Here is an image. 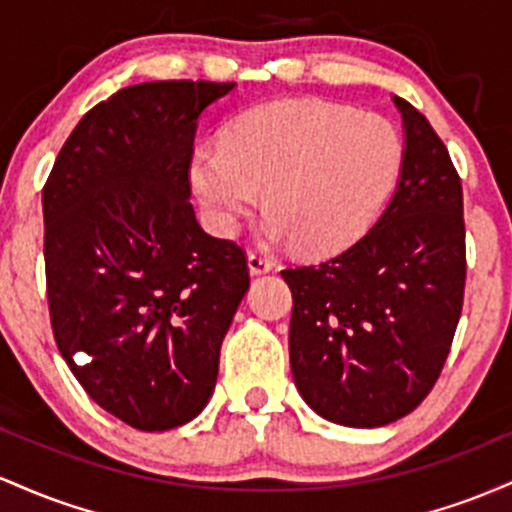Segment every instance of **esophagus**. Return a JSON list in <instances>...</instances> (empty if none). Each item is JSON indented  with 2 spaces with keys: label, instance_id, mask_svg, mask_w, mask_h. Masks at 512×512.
<instances>
[{
  "label": "esophagus",
  "instance_id": "obj_1",
  "mask_svg": "<svg viewBox=\"0 0 512 512\" xmlns=\"http://www.w3.org/2000/svg\"><path fill=\"white\" fill-rule=\"evenodd\" d=\"M273 266H275V263H273L268 256L256 254V251H251V254H249V271L254 273V275H261V273L273 271Z\"/></svg>",
  "mask_w": 512,
  "mask_h": 512
}]
</instances>
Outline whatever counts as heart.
<instances>
[{
  "mask_svg": "<svg viewBox=\"0 0 512 512\" xmlns=\"http://www.w3.org/2000/svg\"><path fill=\"white\" fill-rule=\"evenodd\" d=\"M389 120L324 101H275L241 113L222 147L191 157V186L212 229L232 234L263 193L266 232L300 254L348 249L375 220L401 169Z\"/></svg>",
  "mask_w": 512,
  "mask_h": 512,
  "instance_id": "obj_1",
  "label": "heart"
}]
</instances>
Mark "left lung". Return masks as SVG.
Returning a JSON list of instances; mask_svg holds the SVG:
<instances>
[{"instance_id": "obj_1", "label": "left lung", "mask_w": 512, "mask_h": 512, "mask_svg": "<svg viewBox=\"0 0 512 512\" xmlns=\"http://www.w3.org/2000/svg\"><path fill=\"white\" fill-rule=\"evenodd\" d=\"M396 193L343 254L285 268L292 290L290 367L326 421L380 428L411 413L438 382L467 280L462 181L438 132L409 101Z\"/></svg>"}]
</instances>
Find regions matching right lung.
Returning <instances> with one entry per match:
<instances>
[{"label": "right lung", "instance_id": "right-lung-1", "mask_svg": "<svg viewBox=\"0 0 512 512\" xmlns=\"http://www.w3.org/2000/svg\"><path fill=\"white\" fill-rule=\"evenodd\" d=\"M232 89L125 86L79 120L43 188L55 343L84 392L137 430L205 409L249 290L244 249L203 232L188 200L198 118Z\"/></svg>", "mask_w": 512, "mask_h": 512}]
</instances>
